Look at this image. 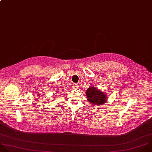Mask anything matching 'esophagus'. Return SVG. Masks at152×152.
Wrapping results in <instances>:
<instances>
[{
    "label": "esophagus",
    "instance_id": "1",
    "mask_svg": "<svg viewBox=\"0 0 152 152\" xmlns=\"http://www.w3.org/2000/svg\"><path fill=\"white\" fill-rule=\"evenodd\" d=\"M73 87V89H79V86H78V85H77V84H76V83L74 84Z\"/></svg>",
    "mask_w": 152,
    "mask_h": 152
}]
</instances>
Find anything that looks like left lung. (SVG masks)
<instances>
[{
  "label": "left lung",
  "mask_w": 152,
  "mask_h": 152,
  "mask_svg": "<svg viewBox=\"0 0 152 152\" xmlns=\"http://www.w3.org/2000/svg\"><path fill=\"white\" fill-rule=\"evenodd\" d=\"M86 95L88 102L93 106H102L107 102V95L103 91L90 86L86 91Z\"/></svg>",
  "instance_id": "8db88e82"
}]
</instances>
